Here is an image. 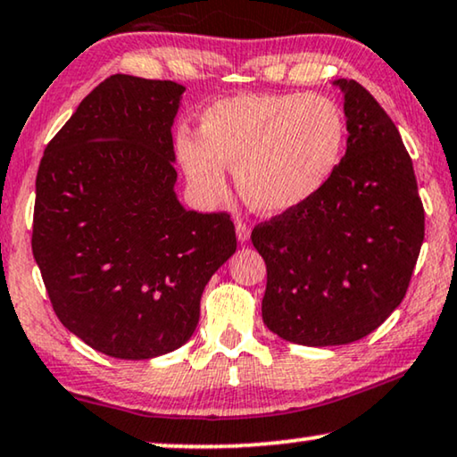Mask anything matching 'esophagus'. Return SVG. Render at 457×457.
<instances>
[{"label":"esophagus","instance_id":"34e87169","mask_svg":"<svg viewBox=\"0 0 457 457\" xmlns=\"http://www.w3.org/2000/svg\"><path fill=\"white\" fill-rule=\"evenodd\" d=\"M236 234H237V240H240L242 244L248 242L250 240V226H248V223L237 220L236 221Z\"/></svg>","mask_w":457,"mask_h":457}]
</instances>
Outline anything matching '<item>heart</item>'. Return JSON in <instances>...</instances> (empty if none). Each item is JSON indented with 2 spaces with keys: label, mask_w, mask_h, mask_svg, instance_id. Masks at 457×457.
Masks as SVG:
<instances>
[{
  "label": "heart",
  "mask_w": 457,
  "mask_h": 457,
  "mask_svg": "<svg viewBox=\"0 0 457 457\" xmlns=\"http://www.w3.org/2000/svg\"><path fill=\"white\" fill-rule=\"evenodd\" d=\"M176 149L196 195L221 196L229 168L242 199L277 215L328 185L346 149V119L318 94H240L209 106L199 137L182 133Z\"/></svg>",
  "instance_id": "heart-1"
}]
</instances>
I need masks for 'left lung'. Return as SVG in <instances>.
I'll list each match as a JSON object with an SVG mask.
<instances>
[{"instance_id":"left-lung-1","label":"left lung","mask_w":457,"mask_h":457,"mask_svg":"<svg viewBox=\"0 0 457 457\" xmlns=\"http://www.w3.org/2000/svg\"><path fill=\"white\" fill-rule=\"evenodd\" d=\"M345 94L346 154L320 193L252 229L267 264L262 320L305 346L349 345L384 324L425 237L417 176L396 125L355 79Z\"/></svg>"}]
</instances>
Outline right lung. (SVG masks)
I'll use <instances>...</instances> for the list:
<instances>
[{"label":"right lung","mask_w":457,"mask_h":457,"mask_svg":"<svg viewBox=\"0 0 457 457\" xmlns=\"http://www.w3.org/2000/svg\"><path fill=\"white\" fill-rule=\"evenodd\" d=\"M182 92L168 79L106 78L38 166L34 261L61 324L108 357L152 359L185 345L203 289L236 252L228 213L176 199Z\"/></svg>","instance_id":"obj_1"}]
</instances>
